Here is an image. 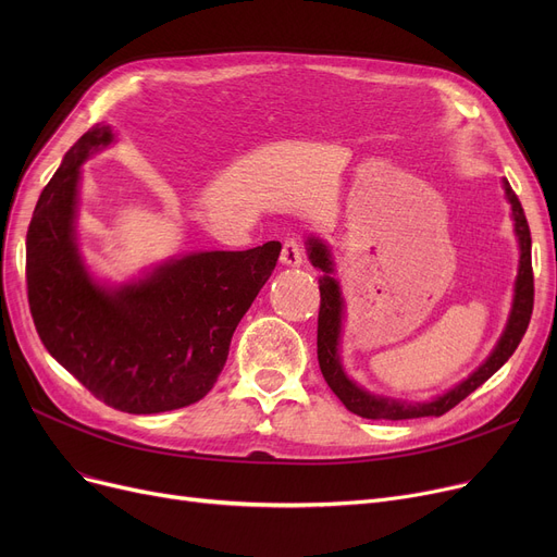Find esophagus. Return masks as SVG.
<instances>
[{
    "mask_svg": "<svg viewBox=\"0 0 557 557\" xmlns=\"http://www.w3.org/2000/svg\"><path fill=\"white\" fill-rule=\"evenodd\" d=\"M280 261L284 267H300L302 263V246L298 239H286L282 246V255Z\"/></svg>",
    "mask_w": 557,
    "mask_h": 557,
    "instance_id": "1",
    "label": "esophagus"
}]
</instances>
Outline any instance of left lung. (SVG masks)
Returning a JSON list of instances; mask_svg holds the SVG:
<instances>
[{
    "mask_svg": "<svg viewBox=\"0 0 557 557\" xmlns=\"http://www.w3.org/2000/svg\"><path fill=\"white\" fill-rule=\"evenodd\" d=\"M506 196L512 205V216H515V230L519 237L521 246V259H519V277H517V288H515V305L512 313L508 320V327L499 341V345L494 347V352L490 359L472 374L467 376L462 384L445 393L443 397H437L429 404H401L384 397H374L366 391H361L357 384L349 382L345 376L341 361H338V334H341V313H343V300L338 294V284L334 282L332 275V259L327 248L320 244L318 239H309V259L315 269L325 273V277L320 280V311H318V363L320 372H323L327 386L332 393L345 404L347 411H352L355 416L368 418V420H411V418H429L435 416L441 418L456 404H460L467 395L474 393L481 384H485L487 379L499 370L517 349L521 343L525 330H529L531 315H533V300H535V282H533V261H531V227L529 221H525L523 208L512 191L510 183L504 181Z\"/></svg>",
    "mask_w": 557,
    "mask_h": 557,
    "instance_id": "obj_1",
    "label": "left lung"
}]
</instances>
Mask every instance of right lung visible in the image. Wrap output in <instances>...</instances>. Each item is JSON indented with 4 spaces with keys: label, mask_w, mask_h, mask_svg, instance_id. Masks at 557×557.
Wrapping results in <instances>:
<instances>
[{
    "label": "right lung",
    "mask_w": 557,
    "mask_h": 557,
    "mask_svg": "<svg viewBox=\"0 0 557 557\" xmlns=\"http://www.w3.org/2000/svg\"><path fill=\"white\" fill-rule=\"evenodd\" d=\"M112 141L92 126L42 189L26 232V296L47 352L116 411L189 406L221 374L234 330L271 277L280 242L173 259L146 280L106 290L74 244L78 166Z\"/></svg>",
    "instance_id": "add662e5"
}]
</instances>
